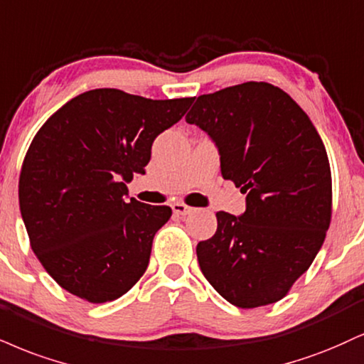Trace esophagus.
I'll return each instance as SVG.
<instances>
[{"mask_svg":"<svg viewBox=\"0 0 364 364\" xmlns=\"http://www.w3.org/2000/svg\"><path fill=\"white\" fill-rule=\"evenodd\" d=\"M173 212L176 213V215H188V213L193 212V208L188 207V205H185V203H174Z\"/></svg>","mask_w":364,"mask_h":364,"instance_id":"obj_1","label":"esophagus"}]
</instances>
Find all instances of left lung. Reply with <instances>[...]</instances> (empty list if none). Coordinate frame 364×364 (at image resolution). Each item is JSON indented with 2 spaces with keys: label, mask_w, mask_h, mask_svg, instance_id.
Masks as SVG:
<instances>
[{
  "label": "left lung",
  "mask_w": 364,
  "mask_h": 364,
  "mask_svg": "<svg viewBox=\"0 0 364 364\" xmlns=\"http://www.w3.org/2000/svg\"><path fill=\"white\" fill-rule=\"evenodd\" d=\"M215 140L222 176L246 193L240 217L217 213L196 256L227 301L256 309L282 300L312 264L332 217L326 147L307 113L269 82L201 95L186 115Z\"/></svg>",
  "instance_id": "8db88e82"
}]
</instances>
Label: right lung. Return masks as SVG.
I'll use <instances>...</instances> for the list:
<instances>
[{
  "mask_svg": "<svg viewBox=\"0 0 364 364\" xmlns=\"http://www.w3.org/2000/svg\"><path fill=\"white\" fill-rule=\"evenodd\" d=\"M195 98L151 100L113 87L77 95L41 127L20 171L18 200L30 247L65 291L105 304L146 273L166 205L127 200L154 139Z\"/></svg>",
  "mask_w": 364,
  "mask_h": 364,
  "instance_id": "1",
  "label": "right lung"
}]
</instances>
